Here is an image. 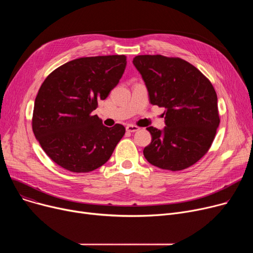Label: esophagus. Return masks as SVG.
Returning <instances> with one entry per match:
<instances>
[{
	"mask_svg": "<svg viewBox=\"0 0 253 253\" xmlns=\"http://www.w3.org/2000/svg\"><path fill=\"white\" fill-rule=\"evenodd\" d=\"M126 130L128 132H135V131L139 130V127L136 126V125H127L126 126Z\"/></svg>",
	"mask_w": 253,
	"mask_h": 253,
	"instance_id": "obj_1",
	"label": "esophagus"
}]
</instances>
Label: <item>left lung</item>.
<instances>
[{"label": "left lung", "instance_id": "1", "mask_svg": "<svg viewBox=\"0 0 253 253\" xmlns=\"http://www.w3.org/2000/svg\"><path fill=\"white\" fill-rule=\"evenodd\" d=\"M133 64L148 87L151 103L166 110L163 131L147 128L152 141L143 150L145 159L165 170L191 167L209 151L220 122L214 87L179 57L137 55Z\"/></svg>", "mask_w": 253, "mask_h": 253}]
</instances>
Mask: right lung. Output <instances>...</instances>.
<instances>
[{
    "instance_id": "right-lung-1",
    "label": "right lung",
    "mask_w": 253,
    "mask_h": 253,
    "mask_svg": "<svg viewBox=\"0 0 253 253\" xmlns=\"http://www.w3.org/2000/svg\"><path fill=\"white\" fill-rule=\"evenodd\" d=\"M125 55L81 57L66 62L44 80L32 118L34 134L58 166L81 173L102 166L125 134V127L102 125L92 112L121 79Z\"/></svg>"
}]
</instances>
